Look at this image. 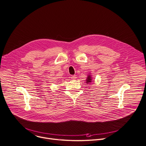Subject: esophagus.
<instances>
[{
  "label": "esophagus",
  "mask_w": 146,
  "mask_h": 146,
  "mask_svg": "<svg viewBox=\"0 0 146 146\" xmlns=\"http://www.w3.org/2000/svg\"><path fill=\"white\" fill-rule=\"evenodd\" d=\"M76 76H71V79H72V80H76Z\"/></svg>",
  "instance_id": "34e87169"
}]
</instances>
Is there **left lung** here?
<instances>
[{"label":"left lung","instance_id":"8db88e82","mask_svg":"<svg viewBox=\"0 0 146 146\" xmlns=\"http://www.w3.org/2000/svg\"><path fill=\"white\" fill-rule=\"evenodd\" d=\"M86 83H90L91 82H92V76H90V75H88V77H87V78H86Z\"/></svg>","mask_w":146,"mask_h":146}]
</instances>
